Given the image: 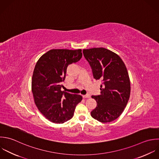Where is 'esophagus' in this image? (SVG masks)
<instances>
[{
    "label": "esophagus",
    "instance_id": "obj_1",
    "mask_svg": "<svg viewBox=\"0 0 159 159\" xmlns=\"http://www.w3.org/2000/svg\"><path fill=\"white\" fill-rule=\"evenodd\" d=\"M83 97H84V98H90V95L89 94H87V95H83Z\"/></svg>",
    "mask_w": 159,
    "mask_h": 159
}]
</instances>
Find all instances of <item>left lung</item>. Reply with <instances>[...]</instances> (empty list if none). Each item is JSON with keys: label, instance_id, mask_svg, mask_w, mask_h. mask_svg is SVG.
Instances as JSON below:
<instances>
[{"label": "left lung", "instance_id": "8db88e82", "mask_svg": "<svg viewBox=\"0 0 159 159\" xmlns=\"http://www.w3.org/2000/svg\"><path fill=\"white\" fill-rule=\"evenodd\" d=\"M96 80L101 79L100 95L92 96L97 107L91 116L102 123L117 119L123 112L130 97L131 84L126 67L116 53L103 48L83 50Z\"/></svg>", "mask_w": 159, "mask_h": 159}]
</instances>
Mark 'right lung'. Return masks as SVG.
<instances>
[{
	"label": "right lung",
	"instance_id": "1",
	"mask_svg": "<svg viewBox=\"0 0 159 159\" xmlns=\"http://www.w3.org/2000/svg\"><path fill=\"white\" fill-rule=\"evenodd\" d=\"M82 56L80 49H54L44 54L36 64L31 80L34 101L41 113L52 123L62 124L70 120L82 100L80 95L61 90L67 66Z\"/></svg>",
	"mask_w": 159,
	"mask_h": 159
}]
</instances>
